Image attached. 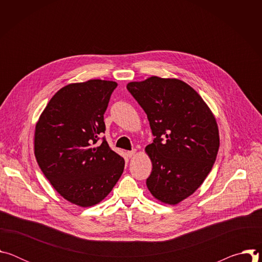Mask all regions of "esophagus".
I'll list each match as a JSON object with an SVG mask.
<instances>
[{
  "instance_id": "1",
  "label": "esophagus",
  "mask_w": 262,
  "mask_h": 262,
  "mask_svg": "<svg viewBox=\"0 0 262 262\" xmlns=\"http://www.w3.org/2000/svg\"><path fill=\"white\" fill-rule=\"evenodd\" d=\"M126 155H127V157H128V158H132V157H134V156L136 155V150L134 149V150H132V151H127V152H126Z\"/></svg>"
}]
</instances>
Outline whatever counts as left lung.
Wrapping results in <instances>:
<instances>
[{"mask_svg":"<svg viewBox=\"0 0 262 262\" xmlns=\"http://www.w3.org/2000/svg\"><path fill=\"white\" fill-rule=\"evenodd\" d=\"M126 88L156 137L145 148L152 163L147 188L159 201L175 205L199 188L215 162V118L202 97L180 80L151 77Z\"/></svg>","mask_w":262,"mask_h":262,"instance_id":"1","label":"left lung"}]
</instances>
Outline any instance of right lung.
Segmentation results:
<instances>
[{"instance_id": "right-lung-1", "label": "right lung", "mask_w": 262, "mask_h": 262, "mask_svg": "<svg viewBox=\"0 0 262 262\" xmlns=\"http://www.w3.org/2000/svg\"><path fill=\"white\" fill-rule=\"evenodd\" d=\"M116 82L89 80L61 88L36 123L34 154L42 173L67 201L89 207L114 188L124 160L104 138L103 114Z\"/></svg>"}]
</instances>
